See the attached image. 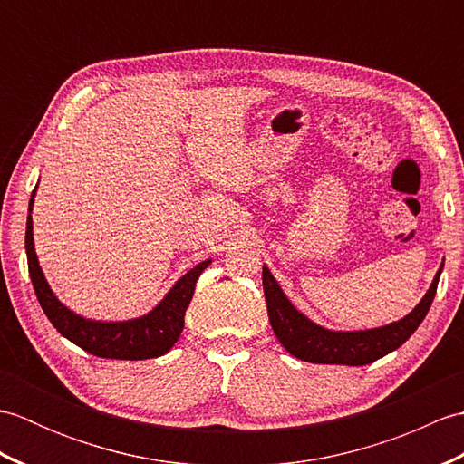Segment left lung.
<instances>
[{
	"instance_id": "obj_1",
	"label": "left lung",
	"mask_w": 464,
	"mask_h": 464,
	"mask_svg": "<svg viewBox=\"0 0 464 464\" xmlns=\"http://www.w3.org/2000/svg\"><path fill=\"white\" fill-rule=\"evenodd\" d=\"M442 267H445V263H440L425 297L407 317L377 329L331 331L304 317L287 299V295L283 293L267 265H263V291L265 301H267L271 327L283 347L301 361L319 364H349V367L374 362L384 354L399 349L419 329L422 319L427 317L432 299H435Z\"/></svg>"
}]
</instances>
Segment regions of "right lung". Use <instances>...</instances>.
I'll return each instance as SVG.
<instances>
[{"label": "right lung", "instance_id": "add662e5", "mask_svg": "<svg viewBox=\"0 0 464 464\" xmlns=\"http://www.w3.org/2000/svg\"><path fill=\"white\" fill-rule=\"evenodd\" d=\"M37 189V187H35ZM29 199V215L25 229V253L29 277H32L37 301L42 304L47 319L65 339L75 343L77 347L95 354L102 359H121V361H141L161 357L179 339L185 324V311L193 299L195 283L199 275L209 267L211 259L195 265L177 281L169 293L143 317L130 321H93L67 309L55 297V293L45 281V275L39 267L35 247H34V197Z\"/></svg>", "mask_w": 464, "mask_h": 464}]
</instances>
